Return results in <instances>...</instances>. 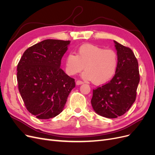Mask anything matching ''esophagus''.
<instances>
[{
	"label": "esophagus",
	"mask_w": 155,
	"mask_h": 155,
	"mask_svg": "<svg viewBox=\"0 0 155 155\" xmlns=\"http://www.w3.org/2000/svg\"><path fill=\"white\" fill-rule=\"evenodd\" d=\"M83 81H81V80H78V81H76V85H81V84H83Z\"/></svg>",
	"instance_id": "obj_1"
}]
</instances>
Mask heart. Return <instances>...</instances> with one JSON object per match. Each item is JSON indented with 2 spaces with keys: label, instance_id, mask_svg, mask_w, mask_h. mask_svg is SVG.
Listing matches in <instances>:
<instances>
[{
  "label": "heart",
  "instance_id": "obj_1",
  "mask_svg": "<svg viewBox=\"0 0 155 155\" xmlns=\"http://www.w3.org/2000/svg\"><path fill=\"white\" fill-rule=\"evenodd\" d=\"M118 63L116 51L92 44L81 45L77 50V55L68 54L65 59L66 69L70 75L81 72L85 67L83 77L97 85L111 80L116 73Z\"/></svg>",
  "mask_w": 155,
  "mask_h": 155
}]
</instances>
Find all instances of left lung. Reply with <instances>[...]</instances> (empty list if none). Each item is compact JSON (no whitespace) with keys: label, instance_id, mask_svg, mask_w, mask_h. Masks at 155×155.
Listing matches in <instances>:
<instances>
[{"label":"left lung","instance_id":"obj_1","mask_svg":"<svg viewBox=\"0 0 155 155\" xmlns=\"http://www.w3.org/2000/svg\"><path fill=\"white\" fill-rule=\"evenodd\" d=\"M118 67L110 81L93 89L91 104L100 116L116 118L124 114L135 101L140 81L137 59L130 48L114 41Z\"/></svg>","mask_w":155,"mask_h":155}]
</instances>
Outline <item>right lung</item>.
<instances>
[{"instance_id": "right-lung-1", "label": "right lung", "mask_w": 155, "mask_h": 155, "mask_svg": "<svg viewBox=\"0 0 155 155\" xmlns=\"http://www.w3.org/2000/svg\"><path fill=\"white\" fill-rule=\"evenodd\" d=\"M70 41L46 39L26 50L17 64L18 90L26 109L39 119L62 112L76 86L60 68Z\"/></svg>"}]
</instances>
